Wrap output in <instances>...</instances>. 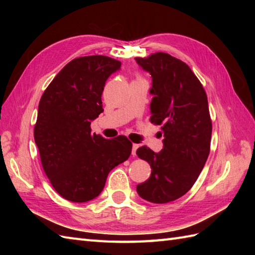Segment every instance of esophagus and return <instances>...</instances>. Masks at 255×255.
<instances>
[{
  "instance_id": "esophagus-1",
  "label": "esophagus",
  "mask_w": 255,
  "mask_h": 255,
  "mask_svg": "<svg viewBox=\"0 0 255 255\" xmlns=\"http://www.w3.org/2000/svg\"><path fill=\"white\" fill-rule=\"evenodd\" d=\"M138 148H139V144L132 143V155H136V152H137V149Z\"/></svg>"
}]
</instances>
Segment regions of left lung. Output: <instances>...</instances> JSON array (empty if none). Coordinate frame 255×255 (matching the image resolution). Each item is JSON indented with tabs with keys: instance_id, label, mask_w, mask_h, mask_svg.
Wrapping results in <instances>:
<instances>
[{
	"instance_id": "obj_1",
	"label": "left lung",
	"mask_w": 255,
	"mask_h": 255,
	"mask_svg": "<svg viewBox=\"0 0 255 255\" xmlns=\"http://www.w3.org/2000/svg\"><path fill=\"white\" fill-rule=\"evenodd\" d=\"M152 78L150 122L163 125L159 153L142 145L140 159L151 166L147 181L138 184L139 196L154 204L173 202L192 188L210 152L211 125L207 95L187 64L165 52L137 57Z\"/></svg>"
}]
</instances>
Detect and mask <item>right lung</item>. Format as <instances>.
Listing matches in <instances>:
<instances>
[{
    "label": "right lung",
    "instance_id": "right-lung-1",
    "mask_svg": "<svg viewBox=\"0 0 255 255\" xmlns=\"http://www.w3.org/2000/svg\"><path fill=\"white\" fill-rule=\"evenodd\" d=\"M121 66L101 55L75 58L40 99L34 138L42 169L56 192L70 202L99 196L108 173L131 153L127 137L105 139L91 132V121L103 112L106 80Z\"/></svg>",
    "mask_w": 255,
    "mask_h": 255
}]
</instances>
